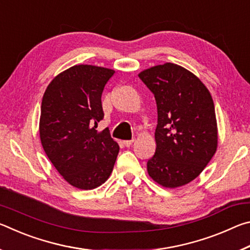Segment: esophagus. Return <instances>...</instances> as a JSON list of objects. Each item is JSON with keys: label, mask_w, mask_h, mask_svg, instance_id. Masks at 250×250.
I'll use <instances>...</instances> for the list:
<instances>
[{"label": "esophagus", "mask_w": 250, "mask_h": 250, "mask_svg": "<svg viewBox=\"0 0 250 250\" xmlns=\"http://www.w3.org/2000/svg\"><path fill=\"white\" fill-rule=\"evenodd\" d=\"M133 142H134L133 139H132V140H125V141H124V145H125V146H130L131 145H132Z\"/></svg>", "instance_id": "1"}]
</instances>
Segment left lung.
Wrapping results in <instances>:
<instances>
[{
  "label": "left lung",
  "mask_w": 250,
  "mask_h": 250,
  "mask_svg": "<svg viewBox=\"0 0 250 250\" xmlns=\"http://www.w3.org/2000/svg\"><path fill=\"white\" fill-rule=\"evenodd\" d=\"M158 108L155 153L147 173L175 188L201 174L217 149V122L209 91L191 71L166 62L139 74Z\"/></svg>",
  "instance_id": "obj_1"
}]
</instances>
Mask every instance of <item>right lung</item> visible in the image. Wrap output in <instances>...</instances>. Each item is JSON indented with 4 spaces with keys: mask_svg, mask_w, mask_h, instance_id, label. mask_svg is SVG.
I'll return each instance as SVG.
<instances>
[{
    "mask_svg": "<svg viewBox=\"0 0 250 250\" xmlns=\"http://www.w3.org/2000/svg\"><path fill=\"white\" fill-rule=\"evenodd\" d=\"M113 74L104 67L73 66L50 82L42 100L43 149L59 174L80 189L104 184L119 153L109 130H96L104 119L101 95Z\"/></svg>",
    "mask_w": 250,
    "mask_h": 250,
    "instance_id": "right-lung-1",
    "label": "right lung"
}]
</instances>
